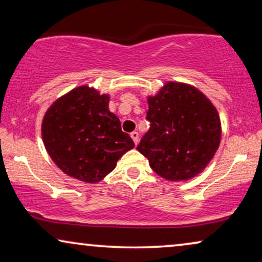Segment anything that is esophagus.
<instances>
[{"mask_svg": "<svg viewBox=\"0 0 262 262\" xmlns=\"http://www.w3.org/2000/svg\"><path fill=\"white\" fill-rule=\"evenodd\" d=\"M131 138L134 139L135 144H138V142H139V134H138V132H137V131L131 132Z\"/></svg>", "mask_w": 262, "mask_h": 262, "instance_id": "esophagus-1", "label": "esophagus"}]
</instances>
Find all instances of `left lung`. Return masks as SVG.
<instances>
[{
    "instance_id": "1",
    "label": "left lung",
    "mask_w": 262,
    "mask_h": 262,
    "mask_svg": "<svg viewBox=\"0 0 262 262\" xmlns=\"http://www.w3.org/2000/svg\"><path fill=\"white\" fill-rule=\"evenodd\" d=\"M150 128L137 150L157 174L187 180L206 167L218 150L221 125L216 108L203 92L183 83H166L148 97Z\"/></svg>"
}]
</instances>
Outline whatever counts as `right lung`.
I'll return each instance as SVG.
<instances>
[{"label": "right lung", "mask_w": 262, "mask_h": 262, "mask_svg": "<svg viewBox=\"0 0 262 262\" xmlns=\"http://www.w3.org/2000/svg\"><path fill=\"white\" fill-rule=\"evenodd\" d=\"M42 137L55 164L85 183L102 180L135 147L108 111V96L89 86L76 88L52 104L43 118Z\"/></svg>", "instance_id": "add662e5"}]
</instances>
